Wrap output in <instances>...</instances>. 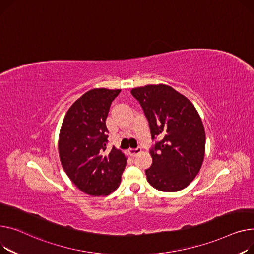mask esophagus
I'll list each match as a JSON object with an SVG mask.
<instances>
[{"instance_id": "34e87169", "label": "esophagus", "mask_w": 254, "mask_h": 254, "mask_svg": "<svg viewBox=\"0 0 254 254\" xmlns=\"http://www.w3.org/2000/svg\"><path fill=\"white\" fill-rule=\"evenodd\" d=\"M140 152H141L140 148H130V150L128 151V153L131 157H136Z\"/></svg>"}]
</instances>
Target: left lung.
Here are the masks:
<instances>
[{
    "label": "left lung",
    "instance_id": "left-lung-1",
    "mask_svg": "<svg viewBox=\"0 0 254 254\" xmlns=\"http://www.w3.org/2000/svg\"><path fill=\"white\" fill-rule=\"evenodd\" d=\"M141 104L152 138H159L145 170L147 182L162 191L187 188L199 173L205 157V129L191 101L165 84L133 88Z\"/></svg>",
    "mask_w": 254,
    "mask_h": 254
}]
</instances>
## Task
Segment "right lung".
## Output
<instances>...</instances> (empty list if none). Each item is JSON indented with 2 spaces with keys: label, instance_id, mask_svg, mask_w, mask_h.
Returning a JSON list of instances; mask_svg holds the SVG:
<instances>
[{
  "label": "right lung",
  "instance_id": "1",
  "mask_svg": "<svg viewBox=\"0 0 254 254\" xmlns=\"http://www.w3.org/2000/svg\"><path fill=\"white\" fill-rule=\"evenodd\" d=\"M120 92L91 89L71 104L62 124L58 153L63 168L87 195L108 196L121 183L127 157L115 146L107 152L106 126L112 101Z\"/></svg>",
  "mask_w": 254,
  "mask_h": 254
}]
</instances>
